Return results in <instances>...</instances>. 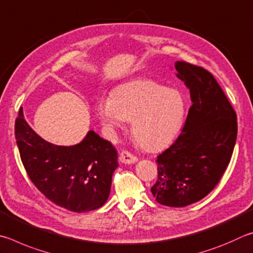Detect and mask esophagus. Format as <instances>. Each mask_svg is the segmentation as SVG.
Instances as JSON below:
<instances>
[{
  "instance_id": "esophagus-1",
  "label": "esophagus",
  "mask_w": 253,
  "mask_h": 253,
  "mask_svg": "<svg viewBox=\"0 0 253 253\" xmlns=\"http://www.w3.org/2000/svg\"><path fill=\"white\" fill-rule=\"evenodd\" d=\"M120 161L122 163H126V165H132V163H135L138 161L136 157H134L133 154H131L129 151H122L120 153Z\"/></svg>"
}]
</instances>
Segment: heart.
<instances>
[{
	"mask_svg": "<svg viewBox=\"0 0 253 253\" xmlns=\"http://www.w3.org/2000/svg\"><path fill=\"white\" fill-rule=\"evenodd\" d=\"M185 99L176 88H168L153 80H134L102 96L96 111L111 132L126 129L132 121L135 142L148 151H160L172 143L183 126Z\"/></svg>",
	"mask_w": 253,
	"mask_h": 253,
	"instance_id": "heart-1",
	"label": "heart"
}]
</instances>
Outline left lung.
I'll use <instances>...</instances> for the list:
<instances>
[{
	"mask_svg": "<svg viewBox=\"0 0 253 253\" xmlns=\"http://www.w3.org/2000/svg\"><path fill=\"white\" fill-rule=\"evenodd\" d=\"M176 77L190 90L192 105L175 142L158 157V180L151 188L157 202L185 207L208 196L231 160L237 115L210 72L176 61Z\"/></svg>",
	"mask_w": 253,
	"mask_h": 253,
	"instance_id": "8db88e82",
	"label": "left lung"
}]
</instances>
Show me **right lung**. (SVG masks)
Wrapping results in <instances>:
<instances>
[{"label": "right lung", "mask_w": 253, "mask_h": 253, "mask_svg": "<svg viewBox=\"0 0 253 253\" xmlns=\"http://www.w3.org/2000/svg\"><path fill=\"white\" fill-rule=\"evenodd\" d=\"M15 138L31 181L56 206L80 213L95 210L108 200L119 167L118 152L94 131L75 145L52 144L35 133L21 108Z\"/></svg>", "instance_id": "obj_1"}]
</instances>
